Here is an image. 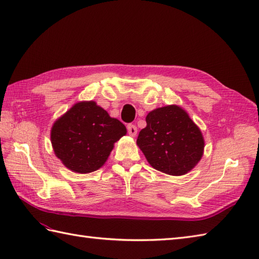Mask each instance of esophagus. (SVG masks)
<instances>
[{"mask_svg": "<svg viewBox=\"0 0 259 259\" xmlns=\"http://www.w3.org/2000/svg\"><path fill=\"white\" fill-rule=\"evenodd\" d=\"M137 133H138V130H137V126L135 124H129L128 125V134L131 137H135L137 135Z\"/></svg>", "mask_w": 259, "mask_h": 259, "instance_id": "obj_1", "label": "esophagus"}]
</instances>
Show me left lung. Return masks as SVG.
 <instances>
[{"instance_id": "obj_1", "label": "left lung", "mask_w": 259, "mask_h": 259, "mask_svg": "<svg viewBox=\"0 0 259 259\" xmlns=\"http://www.w3.org/2000/svg\"><path fill=\"white\" fill-rule=\"evenodd\" d=\"M137 145L152 168L183 176L200 161L205 141L200 129L176 104L152 110L146 117Z\"/></svg>"}]
</instances>
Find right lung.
Wrapping results in <instances>:
<instances>
[{"label":"right lung","instance_id":"1","mask_svg":"<svg viewBox=\"0 0 259 259\" xmlns=\"http://www.w3.org/2000/svg\"><path fill=\"white\" fill-rule=\"evenodd\" d=\"M125 134L124 124L110 117L95 101H82L53 123L51 142L65 167L78 174H89L103 166L114 142Z\"/></svg>","mask_w":259,"mask_h":259}]
</instances>
